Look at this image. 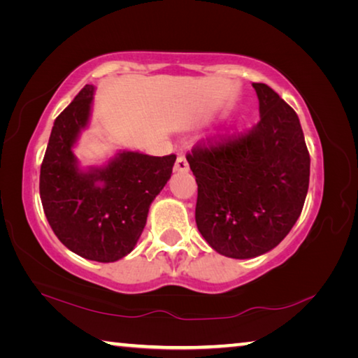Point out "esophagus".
Masks as SVG:
<instances>
[{
    "label": "esophagus",
    "instance_id": "34e87169",
    "mask_svg": "<svg viewBox=\"0 0 358 358\" xmlns=\"http://www.w3.org/2000/svg\"><path fill=\"white\" fill-rule=\"evenodd\" d=\"M175 171H177V172H187V171H189V164H187L186 157L183 155L177 157V162H175Z\"/></svg>",
    "mask_w": 358,
    "mask_h": 358
}]
</instances>
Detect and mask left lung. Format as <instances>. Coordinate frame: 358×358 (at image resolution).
Wrapping results in <instances>:
<instances>
[{"label":"left lung","mask_w":358,"mask_h":358,"mask_svg":"<svg viewBox=\"0 0 358 358\" xmlns=\"http://www.w3.org/2000/svg\"><path fill=\"white\" fill-rule=\"evenodd\" d=\"M252 87L259 123L186 155L197 181L199 232L232 259L256 257L280 245L299 220L310 185V153L295 110L268 85Z\"/></svg>","instance_id":"obj_1"}]
</instances>
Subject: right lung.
<instances>
[{
  "instance_id": "add662e5",
  "label": "right lung",
  "mask_w": 358,
  "mask_h": 358,
  "mask_svg": "<svg viewBox=\"0 0 358 358\" xmlns=\"http://www.w3.org/2000/svg\"><path fill=\"white\" fill-rule=\"evenodd\" d=\"M93 93V85H85L53 123L39 192L47 221L68 250L115 262L134 250L177 156L120 151L107 166L80 171L72 147L88 124Z\"/></svg>"
}]
</instances>
